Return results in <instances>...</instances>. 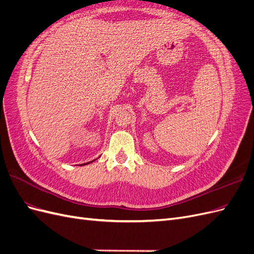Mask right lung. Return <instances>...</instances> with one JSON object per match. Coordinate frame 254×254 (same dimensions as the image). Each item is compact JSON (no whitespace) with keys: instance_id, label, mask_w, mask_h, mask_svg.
Listing matches in <instances>:
<instances>
[{"instance_id":"right-lung-1","label":"right lung","mask_w":254,"mask_h":254,"mask_svg":"<svg viewBox=\"0 0 254 254\" xmlns=\"http://www.w3.org/2000/svg\"><path fill=\"white\" fill-rule=\"evenodd\" d=\"M93 161H94V160H93ZM93 161H91V162H93ZM89 163H90V162H88V163H86V164H84V165H87V164H89Z\"/></svg>"}]
</instances>
